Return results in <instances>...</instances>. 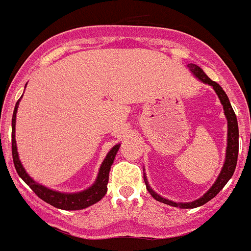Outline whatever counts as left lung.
Wrapping results in <instances>:
<instances>
[{
	"instance_id": "8db88e82",
	"label": "left lung",
	"mask_w": 251,
	"mask_h": 251,
	"mask_svg": "<svg viewBox=\"0 0 251 251\" xmlns=\"http://www.w3.org/2000/svg\"><path fill=\"white\" fill-rule=\"evenodd\" d=\"M188 70L195 75L196 79L201 81L203 84H207V85L212 86V89L215 90V93L217 94L219 99H220L221 104H223L224 108V114L226 117V121H227V146H226V153H225V162H224V166L221 168L220 174L217 176L216 181L214 182V185L208 188V191L206 194H203L200 199L192 201V202H175V201H171L168 199L162 197L161 195L157 194L156 191H153L152 187L148 183V179L146 177V174L143 172V178H145L146 187H147L148 192L152 195L153 199H156L159 202H163L166 205L174 206V207H179V208H195L199 207V206L205 205L206 202H208L210 200H212L215 196H216L219 192L224 188V186L227 183L230 178L234 175L235 167H236V162H238V153H239V127H238V119H236V115H235L234 109H232L231 104H230L229 98L226 93L224 92V89L221 88L216 81H212L207 75L203 73L202 69L200 66H197L196 64H188L187 65ZM145 171V170H143Z\"/></svg>"
}]
</instances>
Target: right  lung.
Masks as SVG:
<instances>
[{
	"mask_svg": "<svg viewBox=\"0 0 251 251\" xmlns=\"http://www.w3.org/2000/svg\"><path fill=\"white\" fill-rule=\"evenodd\" d=\"M26 85H27V84H26ZM21 98L17 100L12 115V158L13 165H15V168H16L19 176L25 181L26 185L30 186L31 190H32L41 200L50 203L51 206H54V207L56 208H61V210H83V208L89 207V206L94 205L95 202L100 201L101 199L105 196L106 190H108L106 185H108V181H109L110 166H112L113 162H114L115 154H117L119 147H121V143L115 145L114 147L108 152V154L105 156L104 161L101 162L98 176H97L94 183H93L90 187H88L86 190H83V191L73 192V194L51 190V188L36 182L32 177H30V175L26 172V170L24 168V166H22L21 161H20L19 152H17L16 146V138H15V132H16V113Z\"/></svg>",
	"mask_w": 251,
	"mask_h": 251,
	"instance_id": "1",
	"label": "right lung"
}]
</instances>
